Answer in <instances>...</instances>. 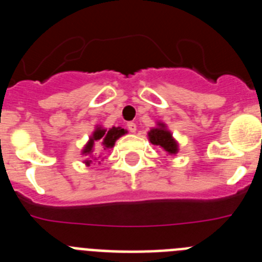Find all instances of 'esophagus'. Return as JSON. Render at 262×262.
Returning <instances> with one entry per match:
<instances>
[{"label":"esophagus","mask_w":262,"mask_h":262,"mask_svg":"<svg viewBox=\"0 0 262 262\" xmlns=\"http://www.w3.org/2000/svg\"><path fill=\"white\" fill-rule=\"evenodd\" d=\"M127 128H128L129 133H136V124L134 123V122H128V123H127Z\"/></svg>","instance_id":"34e87169"}]
</instances>
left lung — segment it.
I'll return each mask as SVG.
<instances>
[{"instance_id": "1", "label": "left lung", "mask_w": 262, "mask_h": 262, "mask_svg": "<svg viewBox=\"0 0 262 262\" xmlns=\"http://www.w3.org/2000/svg\"><path fill=\"white\" fill-rule=\"evenodd\" d=\"M148 139L154 145L163 148L168 155H176L178 152V143L173 138L172 133L163 122H157V127H154L148 131Z\"/></svg>"}]
</instances>
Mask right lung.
<instances>
[{
	"label": "right lung",
	"mask_w": 262,
	"mask_h": 262,
	"mask_svg": "<svg viewBox=\"0 0 262 262\" xmlns=\"http://www.w3.org/2000/svg\"><path fill=\"white\" fill-rule=\"evenodd\" d=\"M124 134H127V131L124 128H122V127H111V128L106 129L103 128L102 126H97L96 129L93 131V134L90 135L88 143L85 144L84 149H82V155H85V156H93L94 145H96V143L97 144L102 145L103 151H110L111 148L114 147L115 142H117L120 136H123ZM84 163L86 164V165H90L92 160L86 159Z\"/></svg>",
	"instance_id": "1"
}]
</instances>
